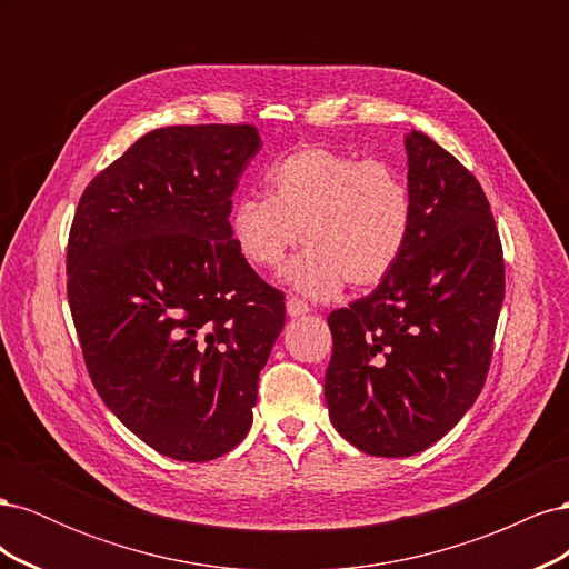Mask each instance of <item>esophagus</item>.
<instances>
[{"label":"esophagus","instance_id":"obj_1","mask_svg":"<svg viewBox=\"0 0 569 569\" xmlns=\"http://www.w3.org/2000/svg\"><path fill=\"white\" fill-rule=\"evenodd\" d=\"M308 311H311V306H308L303 299H299V297H289V299H287V313H289L291 318L303 316V313H308Z\"/></svg>","mask_w":569,"mask_h":569}]
</instances>
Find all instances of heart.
Segmentation results:
<instances>
[{
  "label": "heart",
  "mask_w": 569,
  "mask_h": 569,
  "mask_svg": "<svg viewBox=\"0 0 569 569\" xmlns=\"http://www.w3.org/2000/svg\"><path fill=\"white\" fill-rule=\"evenodd\" d=\"M268 197H239L228 218L232 244L263 272L289 268L303 295L327 299L343 284L368 289L399 266L416 226V203L399 170L325 144H303L266 173Z\"/></svg>",
  "instance_id": "heart-1"
}]
</instances>
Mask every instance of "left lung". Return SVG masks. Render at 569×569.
<instances>
[{
	"label": "left lung",
	"instance_id": "1",
	"mask_svg": "<svg viewBox=\"0 0 569 569\" xmlns=\"http://www.w3.org/2000/svg\"><path fill=\"white\" fill-rule=\"evenodd\" d=\"M416 226L372 295L327 316L325 401L356 449L406 458L439 441L487 382L506 295L503 247L477 178L432 137H406Z\"/></svg>",
	"mask_w": 569,
	"mask_h": 569
}]
</instances>
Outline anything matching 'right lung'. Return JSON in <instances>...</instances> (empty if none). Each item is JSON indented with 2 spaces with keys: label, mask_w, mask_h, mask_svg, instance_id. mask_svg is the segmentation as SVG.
Instances as JSON below:
<instances>
[{
  "label": "right lung",
  "mask_w": 569,
  "mask_h": 569,
  "mask_svg": "<svg viewBox=\"0 0 569 569\" xmlns=\"http://www.w3.org/2000/svg\"><path fill=\"white\" fill-rule=\"evenodd\" d=\"M249 123L140 137L84 187L68 234V306L113 416L153 451L216 460L249 432L284 295L230 239Z\"/></svg>",
  "instance_id": "1"
}]
</instances>
